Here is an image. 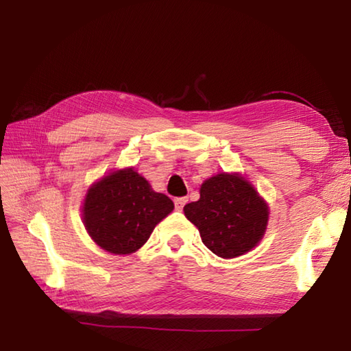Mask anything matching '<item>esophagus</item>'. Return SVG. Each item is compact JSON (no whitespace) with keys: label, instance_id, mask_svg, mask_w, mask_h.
Wrapping results in <instances>:
<instances>
[{"label":"esophagus","instance_id":"34e87169","mask_svg":"<svg viewBox=\"0 0 351 351\" xmlns=\"http://www.w3.org/2000/svg\"><path fill=\"white\" fill-rule=\"evenodd\" d=\"M173 202H175V208L176 210H182L184 205L187 204V197H175Z\"/></svg>","mask_w":351,"mask_h":351}]
</instances>
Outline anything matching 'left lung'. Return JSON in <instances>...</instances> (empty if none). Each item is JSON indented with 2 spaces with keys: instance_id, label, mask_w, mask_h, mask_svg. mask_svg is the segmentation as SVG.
Segmentation results:
<instances>
[{
  "instance_id": "left-lung-1",
  "label": "left lung",
  "mask_w": 351,
  "mask_h": 351,
  "mask_svg": "<svg viewBox=\"0 0 351 351\" xmlns=\"http://www.w3.org/2000/svg\"><path fill=\"white\" fill-rule=\"evenodd\" d=\"M204 245L222 258L251 251L263 237L269 210L242 176L221 173L201 187V197L184 207Z\"/></svg>"
}]
</instances>
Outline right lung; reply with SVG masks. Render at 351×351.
<instances>
[{"mask_svg": "<svg viewBox=\"0 0 351 351\" xmlns=\"http://www.w3.org/2000/svg\"><path fill=\"white\" fill-rule=\"evenodd\" d=\"M171 210L169 196L154 191L134 169H125L88 190L84 222L95 243L121 256L140 250Z\"/></svg>", "mask_w": 351, "mask_h": 351, "instance_id": "right-lung-1", "label": "right lung"}]
</instances>
